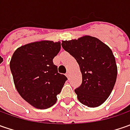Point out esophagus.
I'll return each instance as SVG.
<instances>
[{
	"mask_svg": "<svg viewBox=\"0 0 130 130\" xmlns=\"http://www.w3.org/2000/svg\"><path fill=\"white\" fill-rule=\"evenodd\" d=\"M66 76H67V77H69V72L66 73Z\"/></svg>",
	"mask_w": 130,
	"mask_h": 130,
	"instance_id": "esophagus-1",
	"label": "esophagus"
}]
</instances>
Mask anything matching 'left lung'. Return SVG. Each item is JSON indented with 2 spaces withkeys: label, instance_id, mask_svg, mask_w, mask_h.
<instances>
[{
  "label": "left lung",
  "instance_id": "obj_1",
  "mask_svg": "<svg viewBox=\"0 0 130 130\" xmlns=\"http://www.w3.org/2000/svg\"><path fill=\"white\" fill-rule=\"evenodd\" d=\"M61 45L80 68L83 83L74 90L79 101L87 107L101 106L110 95L117 80V67L112 51L98 38L88 35L63 40Z\"/></svg>",
  "mask_w": 130,
  "mask_h": 130
}]
</instances>
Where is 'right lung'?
<instances>
[{
  "label": "right lung",
  "mask_w": 130,
  "mask_h": 130,
  "mask_svg": "<svg viewBox=\"0 0 130 130\" xmlns=\"http://www.w3.org/2000/svg\"><path fill=\"white\" fill-rule=\"evenodd\" d=\"M60 49V42L43 40L21 46L13 54L10 69L15 87L35 108L45 109L53 106L67 80L53 62Z\"/></svg>",
  "instance_id": "right-lung-1"
}]
</instances>
